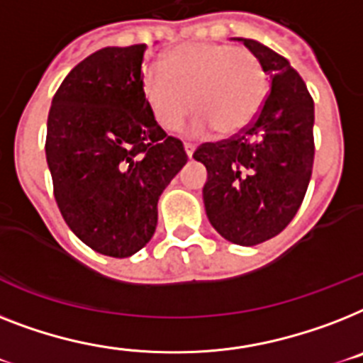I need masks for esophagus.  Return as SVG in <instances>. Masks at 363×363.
Masks as SVG:
<instances>
[{"instance_id": "1", "label": "esophagus", "mask_w": 363, "mask_h": 363, "mask_svg": "<svg viewBox=\"0 0 363 363\" xmlns=\"http://www.w3.org/2000/svg\"><path fill=\"white\" fill-rule=\"evenodd\" d=\"M184 151H186L188 158H191V155L196 151V145H194V143H184Z\"/></svg>"}]
</instances>
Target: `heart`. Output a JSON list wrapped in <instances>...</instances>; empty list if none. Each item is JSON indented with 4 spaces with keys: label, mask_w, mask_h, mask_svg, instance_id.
<instances>
[{
    "label": "heart",
    "mask_w": 363,
    "mask_h": 363,
    "mask_svg": "<svg viewBox=\"0 0 363 363\" xmlns=\"http://www.w3.org/2000/svg\"><path fill=\"white\" fill-rule=\"evenodd\" d=\"M141 89L162 128L177 130L194 108V130L212 126L229 135L244 130L259 115L268 95V74L252 50L190 43L169 50L162 69H147Z\"/></svg>",
    "instance_id": "1"
}]
</instances>
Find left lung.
<instances>
[{"mask_svg":"<svg viewBox=\"0 0 363 363\" xmlns=\"http://www.w3.org/2000/svg\"><path fill=\"white\" fill-rule=\"evenodd\" d=\"M270 74L259 115L229 140L203 143L194 158L207 167L203 201L225 240L255 246L276 237L298 212L313 169V99L304 79L253 38H238Z\"/></svg>","mask_w":363,"mask_h":363,"instance_id":"1","label":"left lung"}]
</instances>
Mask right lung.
<instances>
[{"mask_svg": "<svg viewBox=\"0 0 363 363\" xmlns=\"http://www.w3.org/2000/svg\"><path fill=\"white\" fill-rule=\"evenodd\" d=\"M145 44L108 46L70 70L52 100L46 162L61 216L91 250L130 257L155 235L158 197L188 162L141 89Z\"/></svg>", "mask_w": 363, "mask_h": 363, "instance_id": "right-lung-1", "label": "right lung"}]
</instances>
